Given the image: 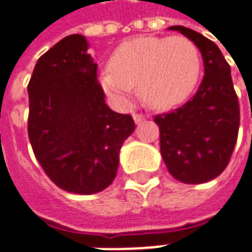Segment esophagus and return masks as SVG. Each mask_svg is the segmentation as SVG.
<instances>
[{
    "instance_id": "obj_1",
    "label": "esophagus",
    "mask_w": 252,
    "mask_h": 252,
    "mask_svg": "<svg viewBox=\"0 0 252 252\" xmlns=\"http://www.w3.org/2000/svg\"><path fill=\"white\" fill-rule=\"evenodd\" d=\"M145 117H143L142 114H134V121L136 124H139V123H142Z\"/></svg>"
}]
</instances>
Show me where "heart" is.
<instances>
[{
	"label": "heart",
	"mask_w": 252,
	"mask_h": 252,
	"mask_svg": "<svg viewBox=\"0 0 252 252\" xmlns=\"http://www.w3.org/2000/svg\"><path fill=\"white\" fill-rule=\"evenodd\" d=\"M201 53L184 36H142L120 44L100 85L114 101L128 106L138 85L139 97L151 107H169L194 91L201 74Z\"/></svg>",
	"instance_id": "heart-1"
}]
</instances>
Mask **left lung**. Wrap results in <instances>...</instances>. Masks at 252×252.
Here are the masks:
<instances>
[{
  "instance_id": "1",
  "label": "left lung",
  "mask_w": 252,
  "mask_h": 252,
  "mask_svg": "<svg viewBox=\"0 0 252 252\" xmlns=\"http://www.w3.org/2000/svg\"><path fill=\"white\" fill-rule=\"evenodd\" d=\"M191 39L204 60L205 75L194 97L181 107L158 114L160 153L173 177L201 184L229 164L240 126V106L230 65L212 40L184 26H171Z\"/></svg>"
}]
</instances>
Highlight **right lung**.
I'll list each match as a JSON object with an SVG mask.
<instances>
[{"label": "right lung", "instance_id": "right-lung-1", "mask_svg": "<svg viewBox=\"0 0 252 252\" xmlns=\"http://www.w3.org/2000/svg\"><path fill=\"white\" fill-rule=\"evenodd\" d=\"M82 34L40 57L28 85V134L36 159L61 189L89 195L113 183L123 143L134 132L129 114L104 101L97 64Z\"/></svg>", "mask_w": 252, "mask_h": 252}]
</instances>
